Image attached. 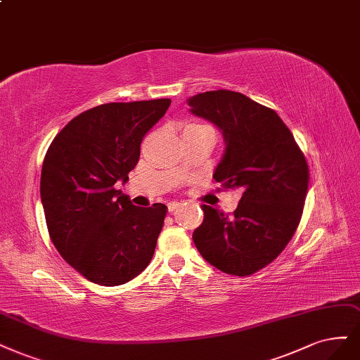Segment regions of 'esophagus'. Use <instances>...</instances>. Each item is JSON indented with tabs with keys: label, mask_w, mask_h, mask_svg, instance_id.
Segmentation results:
<instances>
[{
	"label": "esophagus",
	"mask_w": 360,
	"mask_h": 360,
	"mask_svg": "<svg viewBox=\"0 0 360 360\" xmlns=\"http://www.w3.org/2000/svg\"><path fill=\"white\" fill-rule=\"evenodd\" d=\"M181 204L180 202H177V201H171V202H168V212H176V210L180 207Z\"/></svg>",
	"instance_id": "34e87169"
}]
</instances>
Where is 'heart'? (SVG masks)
I'll use <instances>...</instances> for the list:
<instances>
[{
  "label": "heart",
  "mask_w": 360,
  "mask_h": 360,
  "mask_svg": "<svg viewBox=\"0 0 360 360\" xmlns=\"http://www.w3.org/2000/svg\"><path fill=\"white\" fill-rule=\"evenodd\" d=\"M192 127H201V125H192Z\"/></svg>",
  "instance_id": "b5f03b06"
}]
</instances>
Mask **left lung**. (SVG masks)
<instances>
[{"label":"left lung","instance_id":"left-lung-1","mask_svg":"<svg viewBox=\"0 0 360 360\" xmlns=\"http://www.w3.org/2000/svg\"><path fill=\"white\" fill-rule=\"evenodd\" d=\"M188 105L225 140L213 179L243 193L232 216L201 205L204 220L193 243L219 271L250 276L284 250L300 225L308 189L305 158L276 111L240 92H202Z\"/></svg>","mask_w":360,"mask_h":360}]
</instances>
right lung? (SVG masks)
<instances>
[{"mask_svg": "<svg viewBox=\"0 0 360 360\" xmlns=\"http://www.w3.org/2000/svg\"><path fill=\"white\" fill-rule=\"evenodd\" d=\"M169 104L162 98L86 110L44 156L40 195L49 235L59 255L92 283H128L153 257L167 205H134L115 184L129 180L143 137Z\"/></svg>", "mask_w": 360, "mask_h": 360, "instance_id": "1", "label": "right lung"}]
</instances>
